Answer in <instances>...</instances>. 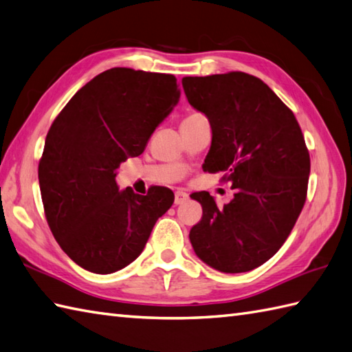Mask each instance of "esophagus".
I'll use <instances>...</instances> for the list:
<instances>
[{
    "label": "esophagus",
    "mask_w": 352,
    "mask_h": 352,
    "mask_svg": "<svg viewBox=\"0 0 352 352\" xmlns=\"http://www.w3.org/2000/svg\"><path fill=\"white\" fill-rule=\"evenodd\" d=\"M186 200H188V194L184 192V191H176L175 192V205H182V203H185Z\"/></svg>",
    "instance_id": "esophagus-1"
}]
</instances>
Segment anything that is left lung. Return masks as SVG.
Returning a JSON list of instances; mask_svg holds the SVG:
<instances>
[{"label": "left lung", "mask_w": 352, "mask_h": 352, "mask_svg": "<svg viewBox=\"0 0 352 352\" xmlns=\"http://www.w3.org/2000/svg\"><path fill=\"white\" fill-rule=\"evenodd\" d=\"M182 85L212 131L203 168L224 171L235 190L224 206L206 191L191 194L203 209L190 232L191 245L217 271H252L278 252L306 201L310 156L301 128L253 75L185 76Z\"/></svg>", "instance_id": "1"}]
</instances>
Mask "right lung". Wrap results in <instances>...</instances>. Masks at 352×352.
Masks as SVG:
<instances>
[{
	"label": "right lung",
	"instance_id": "add662e5",
	"mask_svg": "<svg viewBox=\"0 0 352 352\" xmlns=\"http://www.w3.org/2000/svg\"><path fill=\"white\" fill-rule=\"evenodd\" d=\"M179 98L173 75L113 67L78 90L54 120L38 185L54 238L81 268L111 274L128 267L173 205L164 186L147 196L120 191L116 170L143 153Z\"/></svg>",
	"mask_w": 352,
	"mask_h": 352
}]
</instances>
